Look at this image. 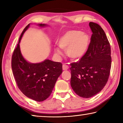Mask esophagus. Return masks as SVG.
I'll list each match as a JSON object with an SVG mask.
<instances>
[{"instance_id":"obj_1","label":"esophagus","mask_w":123,"mask_h":123,"mask_svg":"<svg viewBox=\"0 0 123 123\" xmlns=\"http://www.w3.org/2000/svg\"><path fill=\"white\" fill-rule=\"evenodd\" d=\"M62 68H63V70H67V69H68V68H69V66H68V65H67L66 64H63V66H62Z\"/></svg>"}]
</instances>
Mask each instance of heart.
Instances as JSON below:
<instances>
[{
    "mask_svg": "<svg viewBox=\"0 0 123 123\" xmlns=\"http://www.w3.org/2000/svg\"><path fill=\"white\" fill-rule=\"evenodd\" d=\"M59 47L66 50V54L70 59L75 60L81 58L87 50L89 44V37L80 31L70 30L60 37L58 41ZM55 53H61L60 49L55 48Z\"/></svg>",
    "mask_w": 123,
    "mask_h": 123,
    "instance_id": "b5f03b06",
    "label": "heart"
}]
</instances>
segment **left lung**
Masks as SVG:
<instances>
[{
	"label": "left lung",
	"mask_w": 123,
	"mask_h": 123,
	"mask_svg": "<svg viewBox=\"0 0 123 123\" xmlns=\"http://www.w3.org/2000/svg\"><path fill=\"white\" fill-rule=\"evenodd\" d=\"M93 34L88 49L80 60L70 64V85L77 95L92 97L106 84L111 67V47L105 32L99 24L90 22Z\"/></svg>",
	"instance_id": "obj_1"
}]
</instances>
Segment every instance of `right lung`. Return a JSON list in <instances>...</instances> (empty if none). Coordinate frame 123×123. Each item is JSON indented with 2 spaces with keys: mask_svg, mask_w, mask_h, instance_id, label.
I'll list each match as a JSON object with an SVG mask.
<instances>
[{
  "mask_svg": "<svg viewBox=\"0 0 123 123\" xmlns=\"http://www.w3.org/2000/svg\"><path fill=\"white\" fill-rule=\"evenodd\" d=\"M41 27L47 26L39 24ZM30 24L23 31L12 56L11 67L18 88L29 98L37 101L47 99L53 91L57 79L62 73V64L49 60L37 63L26 61L20 52L19 43Z\"/></svg>",
  "mask_w": 123,
  "mask_h": 123,
  "instance_id": "obj_1",
  "label": "right lung"
}]
</instances>
